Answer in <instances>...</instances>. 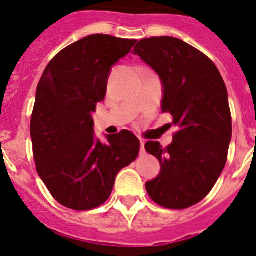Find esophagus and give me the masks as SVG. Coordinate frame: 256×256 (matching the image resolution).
Returning <instances> with one entry per match:
<instances>
[{"label": "esophagus", "instance_id": "1", "mask_svg": "<svg viewBox=\"0 0 256 256\" xmlns=\"http://www.w3.org/2000/svg\"><path fill=\"white\" fill-rule=\"evenodd\" d=\"M144 154V140H140V156Z\"/></svg>", "mask_w": 256, "mask_h": 256}]
</instances>
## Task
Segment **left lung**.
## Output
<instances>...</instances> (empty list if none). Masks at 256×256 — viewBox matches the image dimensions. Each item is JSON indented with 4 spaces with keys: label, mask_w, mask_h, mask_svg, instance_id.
Wrapping results in <instances>:
<instances>
[{
    "label": "left lung",
    "mask_w": 256,
    "mask_h": 256,
    "mask_svg": "<svg viewBox=\"0 0 256 256\" xmlns=\"http://www.w3.org/2000/svg\"><path fill=\"white\" fill-rule=\"evenodd\" d=\"M134 54L160 76L162 112H170L178 128L168 148L144 144L160 164L146 190L156 204L183 210L210 192L226 164L232 134L226 85L210 58L178 38H144Z\"/></svg>",
    "instance_id": "obj_1"
}]
</instances>
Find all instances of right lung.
I'll return each instance as SVG.
<instances>
[{
  "instance_id": "add662e5",
  "label": "right lung",
  "mask_w": 256,
  "mask_h": 256,
  "mask_svg": "<svg viewBox=\"0 0 256 256\" xmlns=\"http://www.w3.org/2000/svg\"><path fill=\"white\" fill-rule=\"evenodd\" d=\"M136 40L92 34L61 50L37 86L30 136L38 175L50 194L72 210H92L112 194L116 174L134 162L140 140L122 130L102 144L92 114L106 96L112 66Z\"/></svg>"
}]
</instances>
